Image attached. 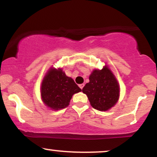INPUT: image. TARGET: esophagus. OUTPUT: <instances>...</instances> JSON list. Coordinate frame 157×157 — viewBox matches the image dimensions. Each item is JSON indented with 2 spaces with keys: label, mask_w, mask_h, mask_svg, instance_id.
<instances>
[{
  "label": "esophagus",
  "mask_w": 157,
  "mask_h": 157,
  "mask_svg": "<svg viewBox=\"0 0 157 157\" xmlns=\"http://www.w3.org/2000/svg\"><path fill=\"white\" fill-rule=\"evenodd\" d=\"M83 86H84V84H83V83H81V84H79V87H80L81 89H83Z\"/></svg>",
  "instance_id": "obj_1"
}]
</instances>
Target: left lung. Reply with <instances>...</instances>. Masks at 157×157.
Returning a JSON list of instances; mask_svg holds the SVG:
<instances>
[{"label":"left lung","mask_w":157,"mask_h":157,"mask_svg":"<svg viewBox=\"0 0 157 157\" xmlns=\"http://www.w3.org/2000/svg\"><path fill=\"white\" fill-rule=\"evenodd\" d=\"M94 109L106 111L112 108L119 98V84L114 74L105 65L101 70L94 69L89 76V82L83 88Z\"/></svg>","instance_id":"8db88e82"}]
</instances>
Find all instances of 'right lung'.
<instances>
[{"mask_svg":"<svg viewBox=\"0 0 157 157\" xmlns=\"http://www.w3.org/2000/svg\"><path fill=\"white\" fill-rule=\"evenodd\" d=\"M81 91L72 78L61 68L51 67L45 75L40 87V96L44 104L51 110H60L69 105L74 94Z\"/></svg>","mask_w":157,"mask_h":157,"instance_id":"right-lung-1","label":"right lung"}]
</instances>
